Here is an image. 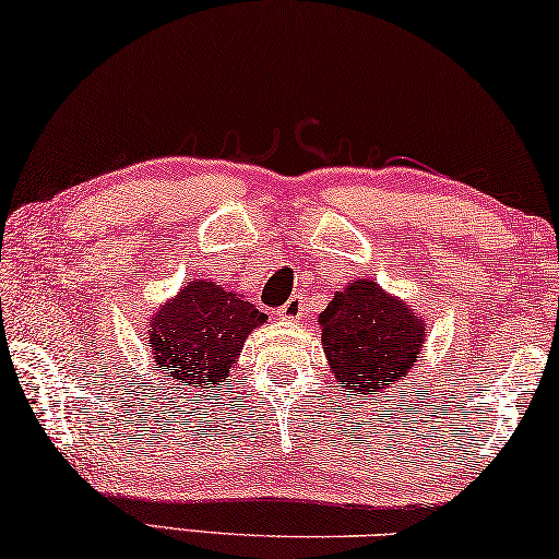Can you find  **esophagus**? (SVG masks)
I'll return each instance as SVG.
<instances>
[{"label": "esophagus", "mask_w": 559, "mask_h": 559, "mask_svg": "<svg viewBox=\"0 0 559 559\" xmlns=\"http://www.w3.org/2000/svg\"><path fill=\"white\" fill-rule=\"evenodd\" d=\"M305 309H307L305 295H295V297L287 299V305H282L277 309V314L282 319H287V321H297V319H301V314H305Z\"/></svg>", "instance_id": "34e87169"}]
</instances>
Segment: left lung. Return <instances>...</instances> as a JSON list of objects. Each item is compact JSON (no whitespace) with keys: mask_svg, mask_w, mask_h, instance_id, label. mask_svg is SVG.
I'll list each match as a JSON object with an SVG mask.
<instances>
[{"mask_svg":"<svg viewBox=\"0 0 559 559\" xmlns=\"http://www.w3.org/2000/svg\"><path fill=\"white\" fill-rule=\"evenodd\" d=\"M321 344L341 388L358 397L405 380L425 344V324L376 282L358 280L324 309Z\"/></svg>","mask_w":559,"mask_h":559,"instance_id":"left-lung-1","label":"left lung"}]
</instances>
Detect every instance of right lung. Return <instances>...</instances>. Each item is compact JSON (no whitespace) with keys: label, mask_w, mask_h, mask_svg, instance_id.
Instances as JSON below:
<instances>
[{"label":"right lung","mask_w":559,"mask_h":559,"mask_svg":"<svg viewBox=\"0 0 559 559\" xmlns=\"http://www.w3.org/2000/svg\"><path fill=\"white\" fill-rule=\"evenodd\" d=\"M267 319L248 299L213 282H189L152 317V356L164 380L215 388L228 378L252 329Z\"/></svg>","instance_id":"obj_1"}]
</instances>
